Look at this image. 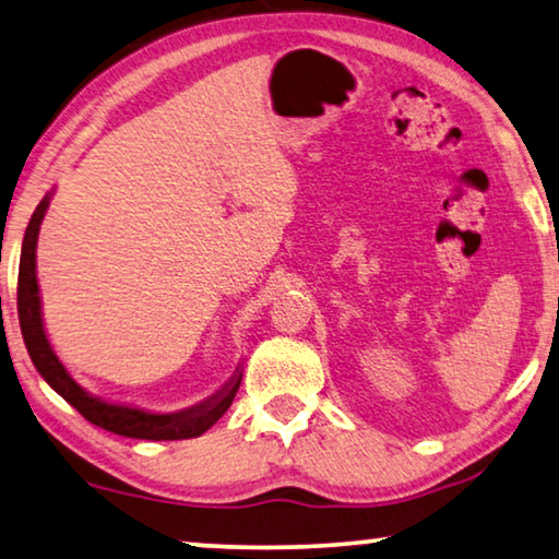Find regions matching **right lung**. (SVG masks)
I'll list each match as a JSON object with an SVG mask.
<instances>
[{
  "instance_id": "obj_1",
  "label": "right lung",
  "mask_w": 559,
  "mask_h": 559,
  "mask_svg": "<svg viewBox=\"0 0 559 559\" xmlns=\"http://www.w3.org/2000/svg\"><path fill=\"white\" fill-rule=\"evenodd\" d=\"M49 207V195L36 205L34 215L26 225L24 242H22V260H20V282H16V309H20V326L22 336L29 352L36 371L41 373L49 386L69 401V404L79 411L81 416L91 424L104 428L126 438H141V441H180V438H195L203 436L215 420L230 408L237 389H240V373L219 389L213 399L205 404L193 406L180 414H145L139 408L128 406H114L106 401H98L79 386L76 381L69 377L63 369L59 356L53 354L51 344L44 334L41 324V301H39V285H36V237H39V225L44 213Z\"/></svg>"
}]
</instances>
